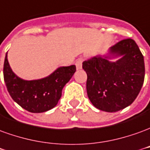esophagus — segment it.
I'll return each mask as SVG.
<instances>
[{
	"label": "esophagus",
	"mask_w": 150,
	"mask_h": 150,
	"mask_svg": "<svg viewBox=\"0 0 150 150\" xmlns=\"http://www.w3.org/2000/svg\"><path fill=\"white\" fill-rule=\"evenodd\" d=\"M82 62H83V59L82 58H78L75 61V64H76V67H77V69H81L82 68Z\"/></svg>",
	"instance_id": "1"
}]
</instances>
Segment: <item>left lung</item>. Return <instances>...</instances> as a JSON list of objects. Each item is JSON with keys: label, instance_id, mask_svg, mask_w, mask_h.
Here are the masks:
<instances>
[{"label": "left lung", "instance_id": "1", "mask_svg": "<svg viewBox=\"0 0 150 150\" xmlns=\"http://www.w3.org/2000/svg\"><path fill=\"white\" fill-rule=\"evenodd\" d=\"M120 56L115 62L109 59ZM89 99L101 111L115 112L131 105L145 79L144 56L133 39H126L111 47L107 56L85 60Z\"/></svg>", "mask_w": 150, "mask_h": 150}]
</instances>
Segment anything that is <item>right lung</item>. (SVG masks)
<instances>
[{
	"label": "right lung",
	"instance_id": "1",
	"mask_svg": "<svg viewBox=\"0 0 150 150\" xmlns=\"http://www.w3.org/2000/svg\"><path fill=\"white\" fill-rule=\"evenodd\" d=\"M75 72V65L60 67L42 79L23 80L12 71L7 54L3 69L4 80L11 98L23 109L32 113L44 112L56 107L64 86Z\"/></svg>",
	"mask_w": 150,
	"mask_h": 150
}]
</instances>
